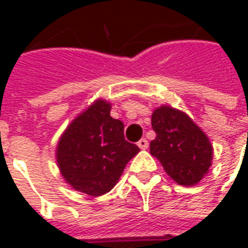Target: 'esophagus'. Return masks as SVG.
I'll list each match as a JSON object with an SVG mask.
<instances>
[{
	"mask_svg": "<svg viewBox=\"0 0 248 248\" xmlns=\"http://www.w3.org/2000/svg\"><path fill=\"white\" fill-rule=\"evenodd\" d=\"M138 147L142 149V150H146V149L149 147V142H147V140H146V138H142V140L138 142Z\"/></svg>",
	"mask_w": 248,
	"mask_h": 248,
	"instance_id": "obj_1",
	"label": "esophagus"
}]
</instances>
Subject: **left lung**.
Wrapping results in <instances>:
<instances>
[{"instance_id": "left-lung-1", "label": "left lung", "mask_w": 248, "mask_h": 248, "mask_svg": "<svg viewBox=\"0 0 248 248\" xmlns=\"http://www.w3.org/2000/svg\"><path fill=\"white\" fill-rule=\"evenodd\" d=\"M151 126L156 137L150 154L167 175L181 186L201 182L213 165V145L206 133L186 113L167 105L153 111Z\"/></svg>"}]
</instances>
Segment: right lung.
I'll list each match as a JSON object with an SVG mask.
<instances>
[{
  "label": "right lung",
  "mask_w": 248,
  "mask_h": 248,
  "mask_svg": "<svg viewBox=\"0 0 248 248\" xmlns=\"http://www.w3.org/2000/svg\"><path fill=\"white\" fill-rule=\"evenodd\" d=\"M111 103L98 98L60 137L56 159L61 175L76 191L101 197L113 188L140 147L124 140V124L110 115Z\"/></svg>",
  "instance_id": "obj_1"
}]
</instances>
